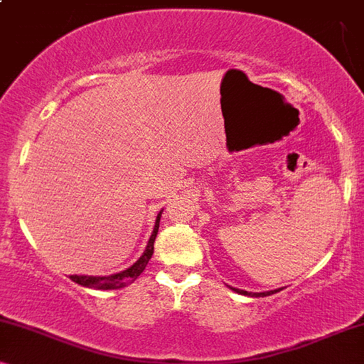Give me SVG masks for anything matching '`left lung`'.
Segmentation results:
<instances>
[{"label": "left lung", "mask_w": 364, "mask_h": 364, "mask_svg": "<svg viewBox=\"0 0 364 364\" xmlns=\"http://www.w3.org/2000/svg\"><path fill=\"white\" fill-rule=\"evenodd\" d=\"M230 290H233L235 293H240V295H245V296H268V295H273V293L280 291L282 288H277V290H270V291H260V293H253V291L238 290V288H233V287H230Z\"/></svg>", "instance_id": "8db88e82"}]
</instances>
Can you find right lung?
Segmentation results:
<instances>
[{
	"label": "right lung",
	"instance_id": "obj_1",
	"mask_svg": "<svg viewBox=\"0 0 364 364\" xmlns=\"http://www.w3.org/2000/svg\"><path fill=\"white\" fill-rule=\"evenodd\" d=\"M162 212H164V208L157 213L156 225H154L152 235H151V238H149L146 250H144L141 257H139V260L136 263H132V265L126 268V270H122L119 273H112V275H104V277H99V275H96V277H94V275H69V278H71L73 282H76L77 285L86 287V288H94V290H119V288L131 285L134 280H137V277L141 275V273L144 272V268L147 267L149 260L152 258L154 242H156V237H157V232H159V222H161Z\"/></svg>",
	"mask_w": 364,
	"mask_h": 364
}]
</instances>
